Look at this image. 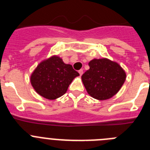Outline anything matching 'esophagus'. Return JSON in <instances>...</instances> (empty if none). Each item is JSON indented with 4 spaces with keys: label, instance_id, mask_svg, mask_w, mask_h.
Returning <instances> with one entry per match:
<instances>
[{
    "label": "esophagus",
    "instance_id": "esophagus-1",
    "mask_svg": "<svg viewBox=\"0 0 150 150\" xmlns=\"http://www.w3.org/2000/svg\"><path fill=\"white\" fill-rule=\"evenodd\" d=\"M79 75H80V76H82V75H83V69H80V70H79Z\"/></svg>",
    "mask_w": 150,
    "mask_h": 150
}]
</instances>
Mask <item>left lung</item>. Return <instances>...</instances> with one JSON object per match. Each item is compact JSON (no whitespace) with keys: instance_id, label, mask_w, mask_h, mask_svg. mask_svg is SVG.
Instances as JSON below:
<instances>
[{"instance_id":"8db88e82","label":"left lung","mask_w":150,"mask_h":150,"mask_svg":"<svg viewBox=\"0 0 150 150\" xmlns=\"http://www.w3.org/2000/svg\"><path fill=\"white\" fill-rule=\"evenodd\" d=\"M82 81L90 96L104 100L114 96L124 84L126 74L118 63L108 59H93Z\"/></svg>"}]
</instances>
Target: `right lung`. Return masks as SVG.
Masks as SVG:
<instances>
[{"label": "right lung", "mask_w": 150, "mask_h": 150, "mask_svg": "<svg viewBox=\"0 0 150 150\" xmlns=\"http://www.w3.org/2000/svg\"><path fill=\"white\" fill-rule=\"evenodd\" d=\"M79 76L72 65L53 55L43 60L30 75V83L36 92L49 100H55L66 93L73 79Z\"/></svg>", "instance_id": "add662e5"}]
</instances>
